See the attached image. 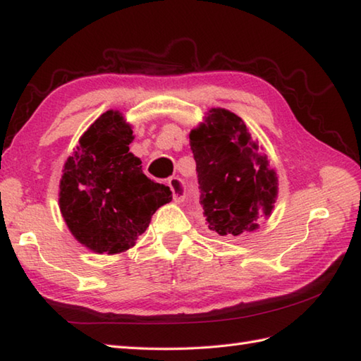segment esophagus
<instances>
[{
  "label": "esophagus",
  "mask_w": 361,
  "mask_h": 361,
  "mask_svg": "<svg viewBox=\"0 0 361 361\" xmlns=\"http://www.w3.org/2000/svg\"><path fill=\"white\" fill-rule=\"evenodd\" d=\"M167 185H169V188H171V190H172V197H173V202L175 203H181L183 200H185L186 186H185V183H183V180L173 176V178H171V180L167 181Z\"/></svg>",
  "instance_id": "obj_1"
}]
</instances>
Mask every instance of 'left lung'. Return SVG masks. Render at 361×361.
Instances as JSON below:
<instances>
[{"label": "left lung", "instance_id": "left-lung-1", "mask_svg": "<svg viewBox=\"0 0 361 361\" xmlns=\"http://www.w3.org/2000/svg\"><path fill=\"white\" fill-rule=\"evenodd\" d=\"M189 140L208 228L229 240L257 231L274 209L279 180L247 124L217 106L204 113L203 122L190 130Z\"/></svg>", "mask_w": 361, "mask_h": 361}]
</instances>
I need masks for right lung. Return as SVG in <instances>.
I'll use <instances>...</instances> for the list:
<instances>
[{"label": "right lung", "instance_id": "right-lung-1", "mask_svg": "<svg viewBox=\"0 0 361 361\" xmlns=\"http://www.w3.org/2000/svg\"><path fill=\"white\" fill-rule=\"evenodd\" d=\"M133 126L118 110L102 113L79 137L63 164L59 208L73 237L97 255L135 247L171 189L142 173L130 152Z\"/></svg>", "mask_w": 361, "mask_h": 361}]
</instances>
